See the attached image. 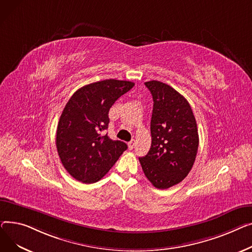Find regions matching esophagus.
Returning <instances> with one entry per match:
<instances>
[{"instance_id": "1", "label": "esophagus", "mask_w": 252, "mask_h": 252, "mask_svg": "<svg viewBox=\"0 0 252 252\" xmlns=\"http://www.w3.org/2000/svg\"><path fill=\"white\" fill-rule=\"evenodd\" d=\"M134 145H135V141L134 140H131L129 143H128V149L131 151V150H133V147H134Z\"/></svg>"}]
</instances>
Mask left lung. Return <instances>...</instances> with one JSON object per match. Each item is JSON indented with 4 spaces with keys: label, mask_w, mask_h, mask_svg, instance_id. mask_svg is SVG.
I'll return each mask as SVG.
<instances>
[{
    "label": "left lung",
    "mask_w": 252,
    "mask_h": 252,
    "mask_svg": "<svg viewBox=\"0 0 252 252\" xmlns=\"http://www.w3.org/2000/svg\"><path fill=\"white\" fill-rule=\"evenodd\" d=\"M144 84L154 100L152 146L139 161L150 182L167 189L180 183L194 164L199 143L197 125L189 102L173 87L157 80Z\"/></svg>",
    "instance_id": "left-lung-1"
}]
</instances>
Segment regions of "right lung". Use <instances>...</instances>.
<instances>
[{
    "label": "right lung",
    "instance_id": "add662e5",
    "mask_svg": "<svg viewBox=\"0 0 252 252\" xmlns=\"http://www.w3.org/2000/svg\"><path fill=\"white\" fill-rule=\"evenodd\" d=\"M134 83L106 79L82 86L63 110L57 127L56 144L67 172L82 183L97 182L105 176L127 144L112 140L101 132L108 129L109 111Z\"/></svg>",
    "mask_w": 252,
    "mask_h": 252
}]
</instances>
